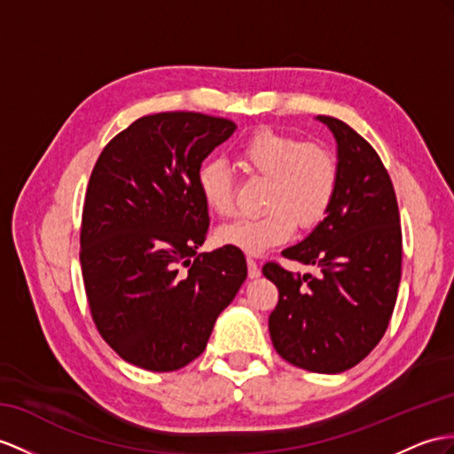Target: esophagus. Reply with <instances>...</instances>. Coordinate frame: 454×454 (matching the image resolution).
I'll use <instances>...</instances> for the list:
<instances>
[{
  "label": "esophagus",
  "mask_w": 454,
  "mask_h": 454,
  "mask_svg": "<svg viewBox=\"0 0 454 454\" xmlns=\"http://www.w3.org/2000/svg\"><path fill=\"white\" fill-rule=\"evenodd\" d=\"M247 263H248V278L250 279H258L262 271H260V265L256 263V260L254 258H247Z\"/></svg>",
  "instance_id": "esophagus-1"
}]
</instances>
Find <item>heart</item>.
I'll list each match as a JSON object with an SVG mask.
<instances>
[{
	"label": "heart",
	"mask_w": 454,
	"mask_h": 454,
	"mask_svg": "<svg viewBox=\"0 0 454 454\" xmlns=\"http://www.w3.org/2000/svg\"><path fill=\"white\" fill-rule=\"evenodd\" d=\"M239 160L245 169L268 176L263 194L268 212L219 227L221 245L262 254L289 240L294 223L312 227L322 221L333 202L339 165L324 144H301L285 132L262 129L242 142ZM196 186L209 212L221 217L233 214V176L223 163H204L198 169Z\"/></svg>",
	"instance_id": "obj_1"
}]
</instances>
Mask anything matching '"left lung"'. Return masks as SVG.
Here are the masks:
<instances>
[{"instance_id": "1", "label": "left lung", "mask_w": 454, "mask_h": 454, "mask_svg": "<svg viewBox=\"0 0 454 454\" xmlns=\"http://www.w3.org/2000/svg\"><path fill=\"white\" fill-rule=\"evenodd\" d=\"M337 142L339 184L324 221L285 258L319 273L265 263L279 289L270 335L279 356L316 373L356 366L381 340L401 283L403 235L389 173L355 129L317 115Z\"/></svg>"}]
</instances>
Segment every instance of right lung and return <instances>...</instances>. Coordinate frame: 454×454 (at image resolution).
<instances>
[{
    "instance_id": "1",
    "label": "right lung",
    "mask_w": 454,
    "mask_h": 454,
    "mask_svg": "<svg viewBox=\"0 0 454 454\" xmlns=\"http://www.w3.org/2000/svg\"><path fill=\"white\" fill-rule=\"evenodd\" d=\"M235 130L202 114L146 115L94 165L81 229L84 289L99 335L138 368L173 372L200 356L247 279L240 250L196 254L209 225L196 175Z\"/></svg>"
}]
</instances>
